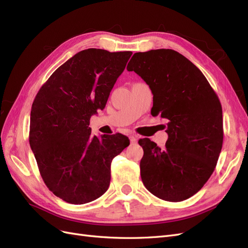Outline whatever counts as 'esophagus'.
<instances>
[{
	"instance_id": "1",
	"label": "esophagus",
	"mask_w": 248,
	"mask_h": 248,
	"mask_svg": "<svg viewBox=\"0 0 248 248\" xmlns=\"http://www.w3.org/2000/svg\"><path fill=\"white\" fill-rule=\"evenodd\" d=\"M129 140H130V142L131 144H137V141H138V139L134 137V136H130L129 137Z\"/></svg>"
}]
</instances>
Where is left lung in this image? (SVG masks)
<instances>
[{
  "mask_svg": "<svg viewBox=\"0 0 248 248\" xmlns=\"http://www.w3.org/2000/svg\"><path fill=\"white\" fill-rule=\"evenodd\" d=\"M127 70L146 81L153 94L152 116L168 119L163 150L149 139L140 177L155 197L181 202L196 194L212 175L222 148V108L204 74L178 51L136 52Z\"/></svg>",
  "mask_w": 248,
  "mask_h": 248,
  "instance_id": "1",
  "label": "left lung"
}]
</instances>
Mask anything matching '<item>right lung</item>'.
Listing matches in <instances>:
<instances>
[{"instance_id":"obj_1","label":"right lung","mask_w":248,"mask_h":248,"mask_svg":"<svg viewBox=\"0 0 248 248\" xmlns=\"http://www.w3.org/2000/svg\"><path fill=\"white\" fill-rule=\"evenodd\" d=\"M131 51L88 48L51 74L31 109L30 146L47 188L74 205L101 197L110 182V163L129 146L121 133L91 136L90 118L104 108Z\"/></svg>"}]
</instances>
